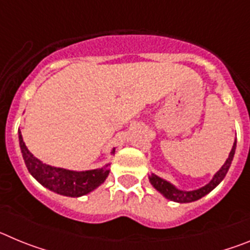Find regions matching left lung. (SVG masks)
Masks as SVG:
<instances>
[{
	"label": "left lung",
	"instance_id": "8db88e82",
	"mask_svg": "<svg viewBox=\"0 0 250 250\" xmlns=\"http://www.w3.org/2000/svg\"><path fill=\"white\" fill-rule=\"evenodd\" d=\"M235 146H237V141H234V145L233 147H231L230 154H229L228 159H227V161L224 163V165L220 167L219 171H216V174L214 175V178L211 179L210 183L205 185V187L200 188V189H196V190H191V191L179 190V189H176L173 184H170L169 182H167V180H164V179L159 178V176L155 175V174H151V175L149 176L150 183H151L152 187L155 188L158 191H160V193L167 198V199L173 200V202H176V203L195 202V200L200 199V198H203L204 195H207L208 193H210L214 188H215L216 185L219 184L223 179H224V176L227 175V173H228L229 167H230L231 161H233L234 152H235Z\"/></svg>",
	"mask_w": 250,
	"mask_h": 250
}]
</instances>
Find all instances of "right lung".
Returning <instances> with one entry per match:
<instances>
[{"instance_id":"obj_1","label":"right lung","mask_w":250,"mask_h":250,"mask_svg":"<svg viewBox=\"0 0 250 250\" xmlns=\"http://www.w3.org/2000/svg\"><path fill=\"white\" fill-rule=\"evenodd\" d=\"M19 140L22 156L31 175L34 176L40 184L60 195L77 198V196L89 194L90 191L100 187L109 175L110 164H106L101 169L87 170V171H72V170L43 164L42 161L35 158L30 150L26 147L21 131H19ZM114 152L115 149H112L111 154Z\"/></svg>"}]
</instances>
